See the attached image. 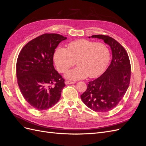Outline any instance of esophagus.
Listing matches in <instances>:
<instances>
[{
    "label": "esophagus",
    "mask_w": 146,
    "mask_h": 146,
    "mask_svg": "<svg viewBox=\"0 0 146 146\" xmlns=\"http://www.w3.org/2000/svg\"><path fill=\"white\" fill-rule=\"evenodd\" d=\"M74 83H75L74 82H70V81H68V80L65 81L66 85H70V84H74Z\"/></svg>",
    "instance_id": "1"
}]
</instances>
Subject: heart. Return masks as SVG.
<instances>
[{
	"label": "heart",
	"instance_id": "heart-1",
	"mask_svg": "<svg viewBox=\"0 0 146 146\" xmlns=\"http://www.w3.org/2000/svg\"><path fill=\"white\" fill-rule=\"evenodd\" d=\"M110 50L107 45L86 39L73 41L68 48L57 47L54 60L60 72H64L75 65L78 66L67 72L65 76L70 80L98 77L104 72L110 61Z\"/></svg>",
	"mask_w": 146,
	"mask_h": 146
}]
</instances>
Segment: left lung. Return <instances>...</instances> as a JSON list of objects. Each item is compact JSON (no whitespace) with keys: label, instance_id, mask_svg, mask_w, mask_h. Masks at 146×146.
Here are the masks:
<instances>
[{"label":"left lung","instance_id":"left-lung-1","mask_svg":"<svg viewBox=\"0 0 146 146\" xmlns=\"http://www.w3.org/2000/svg\"><path fill=\"white\" fill-rule=\"evenodd\" d=\"M92 38L103 39L111 48L113 58L105 72L96 80L89 82L81 95L83 103L96 112H107L115 108L129 86L131 65L124 48L108 35H96Z\"/></svg>","mask_w":146,"mask_h":146}]
</instances>
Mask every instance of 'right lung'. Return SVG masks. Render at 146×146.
<instances>
[{
    "label": "right lung",
    "instance_id": "add662e5",
    "mask_svg": "<svg viewBox=\"0 0 146 146\" xmlns=\"http://www.w3.org/2000/svg\"><path fill=\"white\" fill-rule=\"evenodd\" d=\"M66 39L59 34H43L26 44L19 53L17 84L25 100L36 110L50 108L60 99L64 79L55 69L53 58L56 47Z\"/></svg>",
    "mask_w": 146,
    "mask_h": 146
}]
</instances>
